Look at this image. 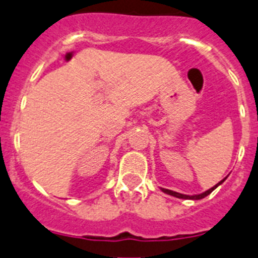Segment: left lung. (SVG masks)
<instances>
[{
  "label": "left lung",
  "instance_id": "left-lung-1",
  "mask_svg": "<svg viewBox=\"0 0 258 258\" xmlns=\"http://www.w3.org/2000/svg\"><path fill=\"white\" fill-rule=\"evenodd\" d=\"M225 178H227V177H225ZM225 178H224V180L220 181V182H218L217 185H215V186H213V187H212V188H209V190H208V191H205V192H203V194H199V195H192V196L183 195V194L176 192V191H172V190H167V188H161V190L163 191V192L168 194V195H172V196H175V198H178V199H191V200H200V199L205 198V196H208V195H209V194H212L213 191H214L215 188H217L218 186L220 185V183L224 182Z\"/></svg>",
  "mask_w": 258,
  "mask_h": 258
}]
</instances>
